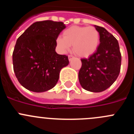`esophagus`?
<instances>
[{
	"label": "esophagus",
	"mask_w": 134,
	"mask_h": 134,
	"mask_svg": "<svg viewBox=\"0 0 134 134\" xmlns=\"http://www.w3.org/2000/svg\"><path fill=\"white\" fill-rule=\"evenodd\" d=\"M73 58H74V56H72V55H68V60H69L70 61Z\"/></svg>",
	"instance_id": "esophagus-1"
}]
</instances>
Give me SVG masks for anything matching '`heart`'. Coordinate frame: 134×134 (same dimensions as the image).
<instances>
[{
  "mask_svg": "<svg viewBox=\"0 0 134 134\" xmlns=\"http://www.w3.org/2000/svg\"><path fill=\"white\" fill-rule=\"evenodd\" d=\"M100 43V32L94 26L70 27L62 34V38L56 39L58 48L67 52L72 45L74 52L82 57L92 54Z\"/></svg>",
  "mask_w": 134,
  "mask_h": 134,
  "instance_id": "obj_1",
  "label": "heart"
}]
</instances>
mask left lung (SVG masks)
<instances>
[{"mask_svg": "<svg viewBox=\"0 0 134 134\" xmlns=\"http://www.w3.org/2000/svg\"><path fill=\"white\" fill-rule=\"evenodd\" d=\"M100 32V44L88 58H82L78 73L80 85L92 92H100L111 86L120 72L121 56L117 39L104 28L95 25Z\"/></svg>", "mask_w": 134, "mask_h": 134, "instance_id": "1", "label": "left lung"}]
</instances>
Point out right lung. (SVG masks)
<instances>
[{"mask_svg": "<svg viewBox=\"0 0 134 134\" xmlns=\"http://www.w3.org/2000/svg\"><path fill=\"white\" fill-rule=\"evenodd\" d=\"M65 28L62 22H36L17 39L13 53V69L26 89L43 92L55 86L61 69L69 64L68 56L55 51L56 39Z\"/></svg>", "mask_w": 134, "mask_h": 134, "instance_id": "right-lung-1", "label": "right lung"}]
</instances>
